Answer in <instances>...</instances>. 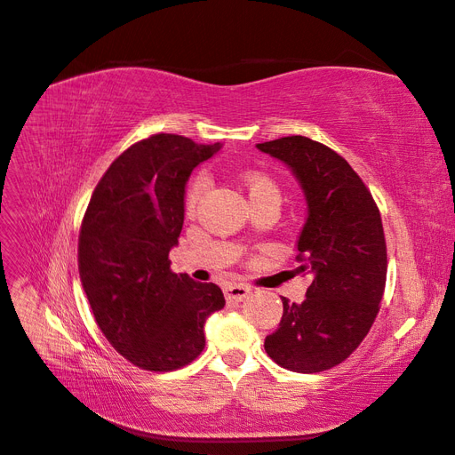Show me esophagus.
Returning a JSON list of instances; mask_svg holds the SVG:
<instances>
[{
  "label": "esophagus",
  "mask_w": 455,
  "mask_h": 455,
  "mask_svg": "<svg viewBox=\"0 0 455 455\" xmlns=\"http://www.w3.org/2000/svg\"><path fill=\"white\" fill-rule=\"evenodd\" d=\"M224 294H226V299H229V301H243L252 294V288L246 286V284H237L235 283V284L226 286Z\"/></svg>",
  "instance_id": "obj_1"
}]
</instances>
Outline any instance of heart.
<instances>
[{
  "mask_svg": "<svg viewBox=\"0 0 455 455\" xmlns=\"http://www.w3.org/2000/svg\"><path fill=\"white\" fill-rule=\"evenodd\" d=\"M206 180L204 174H197L194 180L189 182L188 191H186V211L188 212H194L196 206L199 204L204 189H206ZM243 186L246 189V194H249L251 203H258V201H264V199H279V186L275 184L273 178L266 172H259V171H249L243 174Z\"/></svg>",
  "mask_w": 455,
  "mask_h": 455,
  "instance_id": "b5f03b06",
  "label": "heart"
}]
</instances>
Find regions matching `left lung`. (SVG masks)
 <instances>
[{
  "mask_svg": "<svg viewBox=\"0 0 455 455\" xmlns=\"http://www.w3.org/2000/svg\"><path fill=\"white\" fill-rule=\"evenodd\" d=\"M292 169L307 199L296 273L311 275L306 299H283L266 353L279 366L315 374L343 363L374 324L387 279L381 214L370 189L334 149L307 136L258 144Z\"/></svg>",
  "mask_w": 455,
  "mask_h": 455,
  "instance_id": "obj_1",
  "label": "left lung"
}]
</instances>
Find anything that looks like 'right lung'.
Here are the masks:
<instances>
[{
  "mask_svg": "<svg viewBox=\"0 0 455 455\" xmlns=\"http://www.w3.org/2000/svg\"><path fill=\"white\" fill-rule=\"evenodd\" d=\"M220 144L154 134L132 144L96 184L81 222L77 266L94 321L112 347L149 371L178 370L204 349L220 286L171 269L184 224L186 182Z\"/></svg>",
  "mask_w": 455,
  "mask_h": 455,
  "instance_id": "right-lung-1",
  "label": "right lung"
}]
</instances>
